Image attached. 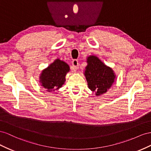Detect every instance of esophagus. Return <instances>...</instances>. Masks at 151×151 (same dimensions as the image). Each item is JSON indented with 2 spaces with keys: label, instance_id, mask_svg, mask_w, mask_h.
Wrapping results in <instances>:
<instances>
[{
  "label": "esophagus",
  "instance_id": "34e87169",
  "mask_svg": "<svg viewBox=\"0 0 151 151\" xmlns=\"http://www.w3.org/2000/svg\"><path fill=\"white\" fill-rule=\"evenodd\" d=\"M72 65H73V68H74L75 72H76V70L78 68V61L76 59L73 60V62H72Z\"/></svg>",
  "mask_w": 151,
  "mask_h": 151
}]
</instances>
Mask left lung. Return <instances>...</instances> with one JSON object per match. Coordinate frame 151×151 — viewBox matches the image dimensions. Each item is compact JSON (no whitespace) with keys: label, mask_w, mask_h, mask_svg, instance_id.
Segmentation results:
<instances>
[{"label":"left lung","mask_w":151,"mask_h":151,"mask_svg":"<svg viewBox=\"0 0 151 151\" xmlns=\"http://www.w3.org/2000/svg\"><path fill=\"white\" fill-rule=\"evenodd\" d=\"M86 62L87 65L85 68L83 74L87 80L88 87L96 93V96L106 93L117 78L114 71L96 55H89Z\"/></svg>","instance_id":"obj_1"}]
</instances>
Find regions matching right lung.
I'll list each match as a JSON object with an SVG mask.
<instances>
[{
    "label": "right lung",
    "mask_w": 151,
    "mask_h": 151,
    "mask_svg": "<svg viewBox=\"0 0 151 151\" xmlns=\"http://www.w3.org/2000/svg\"><path fill=\"white\" fill-rule=\"evenodd\" d=\"M70 70V66L58 58L42 71L39 76V83L47 92H53L62 87Z\"/></svg>",
    "instance_id": "obj_1"
}]
</instances>
